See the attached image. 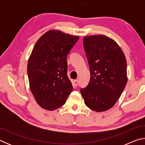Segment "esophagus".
<instances>
[{"label": "esophagus", "instance_id": "esophagus-1", "mask_svg": "<svg viewBox=\"0 0 145 145\" xmlns=\"http://www.w3.org/2000/svg\"><path fill=\"white\" fill-rule=\"evenodd\" d=\"M73 85L75 86H76L77 87V86H78V80H73Z\"/></svg>", "mask_w": 145, "mask_h": 145}]
</instances>
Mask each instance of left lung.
Instances as JSON below:
<instances>
[{
  "label": "left lung",
  "mask_w": 145,
  "mask_h": 145,
  "mask_svg": "<svg viewBox=\"0 0 145 145\" xmlns=\"http://www.w3.org/2000/svg\"><path fill=\"white\" fill-rule=\"evenodd\" d=\"M83 44L91 76L80 93L89 109L105 111L114 106L126 86L125 56L116 41L102 34L84 36Z\"/></svg>",
  "instance_id": "obj_1"
}]
</instances>
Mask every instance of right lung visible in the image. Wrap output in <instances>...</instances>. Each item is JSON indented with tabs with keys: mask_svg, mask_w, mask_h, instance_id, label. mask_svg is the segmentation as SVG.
<instances>
[{
	"mask_svg": "<svg viewBox=\"0 0 145 145\" xmlns=\"http://www.w3.org/2000/svg\"><path fill=\"white\" fill-rule=\"evenodd\" d=\"M78 38L53 29L43 34L32 50L27 65L29 86L37 104L44 109L59 108L72 91L67 57Z\"/></svg>",
	"mask_w": 145,
	"mask_h": 145,
	"instance_id": "right-lung-1",
	"label": "right lung"
}]
</instances>
